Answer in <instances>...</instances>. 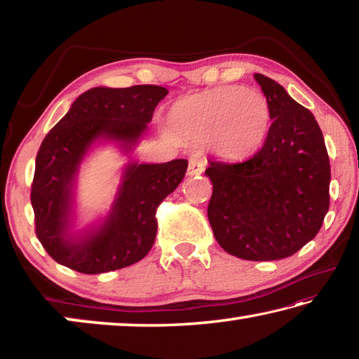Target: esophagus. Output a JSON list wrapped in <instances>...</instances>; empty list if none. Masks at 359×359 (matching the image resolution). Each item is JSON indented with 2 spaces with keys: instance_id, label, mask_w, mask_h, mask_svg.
I'll return each instance as SVG.
<instances>
[{
  "instance_id": "1",
  "label": "esophagus",
  "mask_w": 359,
  "mask_h": 359,
  "mask_svg": "<svg viewBox=\"0 0 359 359\" xmlns=\"http://www.w3.org/2000/svg\"><path fill=\"white\" fill-rule=\"evenodd\" d=\"M204 172V161L199 160V158H191L190 163H188V175H199Z\"/></svg>"
}]
</instances>
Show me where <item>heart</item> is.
Masks as SVG:
<instances>
[{
	"instance_id": "heart-1",
	"label": "heart",
	"mask_w": 359,
	"mask_h": 359,
	"mask_svg": "<svg viewBox=\"0 0 359 359\" xmlns=\"http://www.w3.org/2000/svg\"><path fill=\"white\" fill-rule=\"evenodd\" d=\"M166 123L180 141H208L217 155L236 160L263 144L271 125V104L258 90L224 85L172 102Z\"/></svg>"
}]
</instances>
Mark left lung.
Returning <instances> with one entry per match:
<instances>
[{
  "label": "left lung",
  "mask_w": 359,
  "mask_h": 359,
  "mask_svg": "<svg viewBox=\"0 0 359 359\" xmlns=\"http://www.w3.org/2000/svg\"><path fill=\"white\" fill-rule=\"evenodd\" d=\"M271 104L264 144L238 163L209 161V223L224 252L248 261L291 257L311 242L330 209L331 166L313 114L280 83L255 74Z\"/></svg>",
  "instance_id": "8db88e82"
}]
</instances>
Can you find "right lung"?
I'll list each match as a JSON object with an SVG mask.
<instances>
[{
	"mask_svg": "<svg viewBox=\"0 0 359 359\" xmlns=\"http://www.w3.org/2000/svg\"><path fill=\"white\" fill-rule=\"evenodd\" d=\"M166 95L158 85L90 88L44 137L36 155L32 205L36 236L57 263L82 274H102L135 264L150 252L156 208L184 180L187 160L130 163L104 222L77 238L69 231L72 187L95 142L112 141L130 151Z\"/></svg>",
	"mask_w": 359,
	"mask_h": 359,
	"instance_id": "obj_1",
	"label": "right lung"
}]
</instances>
